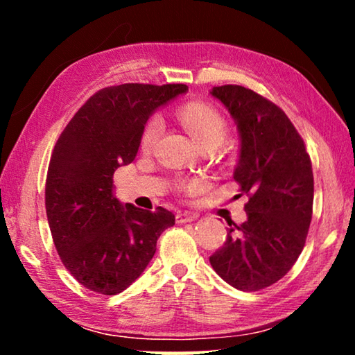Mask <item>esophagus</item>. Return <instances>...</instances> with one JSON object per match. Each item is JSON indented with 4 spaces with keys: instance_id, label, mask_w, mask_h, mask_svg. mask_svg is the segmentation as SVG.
Listing matches in <instances>:
<instances>
[{
    "instance_id": "34e87169",
    "label": "esophagus",
    "mask_w": 355,
    "mask_h": 355,
    "mask_svg": "<svg viewBox=\"0 0 355 355\" xmlns=\"http://www.w3.org/2000/svg\"><path fill=\"white\" fill-rule=\"evenodd\" d=\"M175 219H177V224H186V222H192L194 219H197V214L191 211H180L177 213Z\"/></svg>"
}]
</instances>
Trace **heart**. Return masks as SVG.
<instances>
[{
  "mask_svg": "<svg viewBox=\"0 0 355 355\" xmlns=\"http://www.w3.org/2000/svg\"><path fill=\"white\" fill-rule=\"evenodd\" d=\"M178 117L182 120L191 136L199 146L205 144H218L220 146L222 141L227 136V122L222 117V114L214 107L203 103H188L178 111ZM164 123L159 116H153L147 120L146 127L141 135V147L142 150L153 148L156 141L159 139L163 133Z\"/></svg>",
  "mask_w": 355,
  "mask_h": 355,
  "instance_id": "b5f03b06",
  "label": "heart"
}]
</instances>
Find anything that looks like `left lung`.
<instances>
[{
    "mask_svg": "<svg viewBox=\"0 0 355 355\" xmlns=\"http://www.w3.org/2000/svg\"><path fill=\"white\" fill-rule=\"evenodd\" d=\"M211 95L238 127L241 150L233 178L249 202L248 220L228 228L209 263L228 285L258 291L284 277L304 249L313 213L311 161L272 101L236 84L213 87Z\"/></svg>",
    "mask_w": 355,
    "mask_h": 355,
    "instance_id": "8db88e82",
    "label": "left lung"
}]
</instances>
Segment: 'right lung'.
I'll list each match as a JSON object with an SVG mask.
<instances>
[{
	"label": "right lung",
	"instance_id": "1",
	"mask_svg": "<svg viewBox=\"0 0 355 355\" xmlns=\"http://www.w3.org/2000/svg\"><path fill=\"white\" fill-rule=\"evenodd\" d=\"M186 91V84L105 87L59 136L46 173V218L64 266L87 290L106 296L127 290L153 258L161 233L175 224L163 207L122 205L112 175L136 158L155 110Z\"/></svg>",
	"mask_w": 355,
	"mask_h": 355
}]
</instances>
